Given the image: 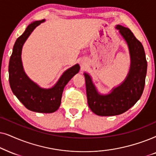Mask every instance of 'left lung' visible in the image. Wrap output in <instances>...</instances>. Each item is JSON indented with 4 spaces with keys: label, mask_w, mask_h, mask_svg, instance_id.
Listing matches in <instances>:
<instances>
[{
    "label": "left lung",
    "mask_w": 156,
    "mask_h": 156,
    "mask_svg": "<svg viewBox=\"0 0 156 156\" xmlns=\"http://www.w3.org/2000/svg\"><path fill=\"white\" fill-rule=\"evenodd\" d=\"M115 28L119 30L129 49L130 67L125 80L112 89L109 94L101 95L90 76L84 73L88 106L93 113L101 116L120 115L133 106L142 95L146 81L147 61L143 45L129 28L120 25Z\"/></svg>",
    "instance_id": "1"
}]
</instances>
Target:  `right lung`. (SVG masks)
<instances>
[{
  "label": "right lung",
  "mask_w": 156,
  "mask_h": 156,
  "mask_svg": "<svg viewBox=\"0 0 156 156\" xmlns=\"http://www.w3.org/2000/svg\"><path fill=\"white\" fill-rule=\"evenodd\" d=\"M45 20L34 21L27 27L14 44L8 66L10 88L24 106L38 113H51L56 111L61 103L64 87L76 73L80 66L76 64L68 68L62 75L53 88L45 89L32 81L24 72L21 61V51L24 43L36 27Z\"/></svg>",
  "instance_id": "obj_1"
}]
</instances>
